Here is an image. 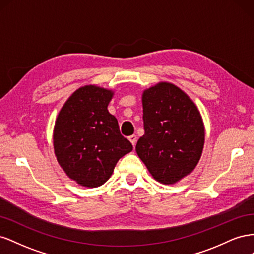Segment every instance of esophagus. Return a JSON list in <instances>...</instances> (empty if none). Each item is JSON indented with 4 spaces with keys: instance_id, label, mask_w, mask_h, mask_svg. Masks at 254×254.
I'll return each instance as SVG.
<instances>
[{
    "instance_id": "esophagus-1",
    "label": "esophagus",
    "mask_w": 254,
    "mask_h": 254,
    "mask_svg": "<svg viewBox=\"0 0 254 254\" xmlns=\"http://www.w3.org/2000/svg\"><path fill=\"white\" fill-rule=\"evenodd\" d=\"M128 139H129V141H130V142H131L132 146L134 147V146H135V143H136V135H135V134L130 135V136L128 137Z\"/></svg>"
}]
</instances>
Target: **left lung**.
I'll return each instance as SVG.
<instances>
[{
    "mask_svg": "<svg viewBox=\"0 0 254 254\" xmlns=\"http://www.w3.org/2000/svg\"><path fill=\"white\" fill-rule=\"evenodd\" d=\"M145 133L135 150L152 178L175 184L195 170L204 145L197 106L176 84L160 81L142 94Z\"/></svg>",
    "mask_w": 254,
    "mask_h": 254,
    "instance_id": "obj_1",
    "label": "left lung"
}]
</instances>
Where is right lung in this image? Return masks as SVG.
Segmentation results:
<instances>
[{
    "mask_svg": "<svg viewBox=\"0 0 254 254\" xmlns=\"http://www.w3.org/2000/svg\"><path fill=\"white\" fill-rule=\"evenodd\" d=\"M114 91L88 84L67 98L53 131L54 152L71 180L84 188L101 187L118 161L132 150L108 111Z\"/></svg>",
    "mask_w": 254,
    "mask_h": 254,
    "instance_id": "1",
    "label": "right lung"
}]
</instances>
